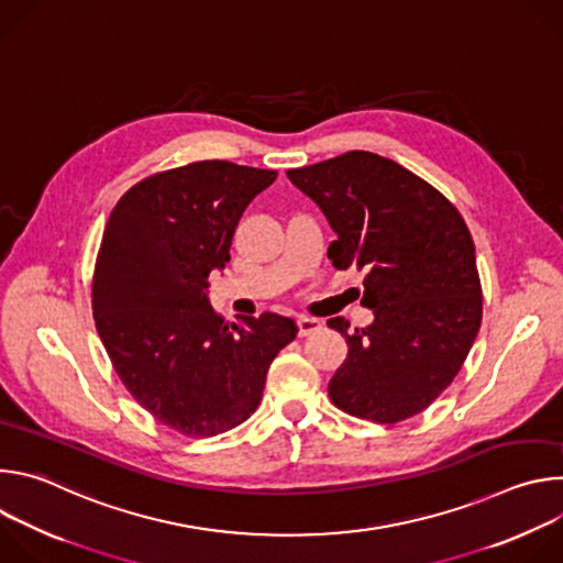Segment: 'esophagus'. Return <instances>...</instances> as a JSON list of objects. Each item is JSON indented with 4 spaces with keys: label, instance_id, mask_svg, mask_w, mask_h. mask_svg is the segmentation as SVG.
<instances>
[{
    "label": "esophagus",
    "instance_id": "34e87169",
    "mask_svg": "<svg viewBox=\"0 0 563 563\" xmlns=\"http://www.w3.org/2000/svg\"><path fill=\"white\" fill-rule=\"evenodd\" d=\"M296 325H298V336H309V334H313V332L323 328V323H320L318 318H309V316H298Z\"/></svg>",
    "mask_w": 563,
    "mask_h": 563
}]
</instances>
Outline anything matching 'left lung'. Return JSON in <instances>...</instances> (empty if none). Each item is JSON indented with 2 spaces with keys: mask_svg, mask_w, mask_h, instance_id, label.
Masks as SVG:
<instances>
[{
  "mask_svg": "<svg viewBox=\"0 0 563 563\" xmlns=\"http://www.w3.org/2000/svg\"><path fill=\"white\" fill-rule=\"evenodd\" d=\"M287 178L325 213L336 269H365L361 305L374 323L328 325L347 341L330 380L343 412L398 423L423 412L454 380L481 328L474 243L456 207L389 157L347 151L289 169Z\"/></svg>",
  "mask_w": 563,
  "mask_h": 563,
  "instance_id": "left-lung-1",
  "label": "left lung"
}]
</instances>
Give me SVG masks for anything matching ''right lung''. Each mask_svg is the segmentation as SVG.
<instances>
[{"instance_id": "1", "label": "right lung", "mask_w": 563, "mask_h": 563, "mask_svg": "<svg viewBox=\"0 0 563 563\" xmlns=\"http://www.w3.org/2000/svg\"><path fill=\"white\" fill-rule=\"evenodd\" d=\"M276 172L202 159L140 180L113 207L93 274V318L137 404L185 437L247 421L276 354L296 339L291 318L227 320L207 278L229 263L247 205Z\"/></svg>"}]
</instances>
